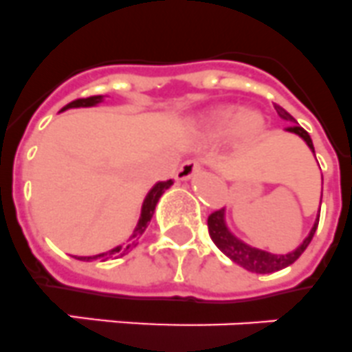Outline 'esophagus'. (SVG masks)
Masks as SVG:
<instances>
[{
    "label": "esophagus",
    "instance_id": "esophagus-1",
    "mask_svg": "<svg viewBox=\"0 0 352 352\" xmlns=\"http://www.w3.org/2000/svg\"><path fill=\"white\" fill-rule=\"evenodd\" d=\"M200 170V162L195 161V159H190V161H184L177 171V177L181 179V181H188V179H193Z\"/></svg>",
    "mask_w": 352,
    "mask_h": 352
}]
</instances>
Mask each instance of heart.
<instances>
[{
	"label": "heart",
	"instance_id": "obj_1",
	"mask_svg": "<svg viewBox=\"0 0 352 352\" xmlns=\"http://www.w3.org/2000/svg\"><path fill=\"white\" fill-rule=\"evenodd\" d=\"M263 131V118L256 111H240L238 107H227L211 114L206 123V134L209 138H221L232 132L241 146L252 143Z\"/></svg>",
	"mask_w": 352,
	"mask_h": 352
}]
</instances>
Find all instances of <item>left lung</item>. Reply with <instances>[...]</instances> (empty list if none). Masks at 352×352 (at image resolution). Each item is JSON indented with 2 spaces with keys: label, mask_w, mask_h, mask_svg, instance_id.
Here are the masks:
<instances>
[{
  "label": "left lung",
  "mask_w": 352,
  "mask_h": 352,
  "mask_svg": "<svg viewBox=\"0 0 352 352\" xmlns=\"http://www.w3.org/2000/svg\"><path fill=\"white\" fill-rule=\"evenodd\" d=\"M276 111L283 120L290 121L292 123V125L286 126L285 131L299 135L300 140L308 144L309 150L315 153L311 138H309V134L304 131L302 126H299V123L295 121V118L292 116L290 112H286L281 105H276ZM317 226H318V217L317 220H315V223H313L309 234L304 238L302 243H300L295 250H292V252L288 254H272V252H267V250L256 249V247L245 243V241H241L238 236L232 234L231 229L227 227L226 209H218V211L211 212L208 218L209 236H211V240L214 241V245H217L221 252L226 254L227 258L232 259L234 263H238V265L243 267L245 270L254 272V274H272V272L283 270V268L290 267L292 263L297 261L300 254L308 249L309 241H311L313 234H315V231H317Z\"/></svg>",
  "instance_id": "8db88e82"
}]
</instances>
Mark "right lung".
I'll return each instance as SVG.
<instances>
[{
	"instance_id": "right-lung-1",
	"label": "right lung",
	"mask_w": 352,
	"mask_h": 352,
	"mask_svg": "<svg viewBox=\"0 0 352 352\" xmlns=\"http://www.w3.org/2000/svg\"><path fill=\"white\" fill-rule=\"evenodd\" d=\"M103 102V96L98 94V96H89V98H78L75 102L67 103L66 107L62 109V111H66V109H73V107H94V105H98V103ZM173 184V181H164V182H157V184H153L152 190L148 191V195L144 197L143 206H141V217L138 220V226H135L134 232L129 238V241L123 245H118L114 249L107 250V252L96 254V256H75L76 259H80V261H107V259L112 258H121V256H125V254L131 252L134 249L135 245H138V240H140L143 232L146 231V227H148V221L152 220L153 211H155V206H157L159 199H161V195Z\"/></svg>"
}]
</instances>
